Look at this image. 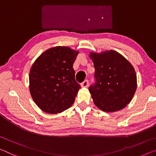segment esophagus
Segmentation results:
<instances>
[{
    "label": "esophagus",
    "mask_w": 156,
    "mask_h": 156,
    "mask_svg": "<svg viewBox=\"0 0 156 156\" xmlns=\"http://www.w3.org/2000/svg\"><path fill=\"white\" fill-rule=\"evenodd\" d=\"M89 86V81L87 80H86L81 83V87H87Z\"/></svg>",
    "instance_id": "obj_1"
}]
</instances>
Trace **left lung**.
Masks as SVG:
<instances>
[{
	"label": "left lung",
	"mask_w": 156,
	"mask_h": 156,
	"mask_svg": "<svg viewBox=\"0 0 156 156\" xmlns=\"http://www.w3.org/2000/svg\"><path fill=\"white\" fill-rule=\"evenodd\" d=\"M95 68V83L89 87L94 103L105 112L124 108L137 89V76L133 65L115 51L91 52Z\"/></svg>",
	"instance_id": "obj_1"
}]
</instances>
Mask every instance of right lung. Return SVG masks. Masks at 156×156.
Instances as JSON below:
<instances>
[{"instance_id":"right-lung-1","label":"right lung","mask_w":156,"mask_h":156,"mask_svg":"<svg viewBox=\"0 0 156 156\" xmlns=\"http://www.w3.org/2000/svg\"><path fill=\"white\" fill-rule=\"evenodd\" d=\"M78 53L67 46L53 47L41 54L32 65L30 91L44 112L60 113L73 105L80 88L73 68Z\"/></svg>"}]
</instances>
